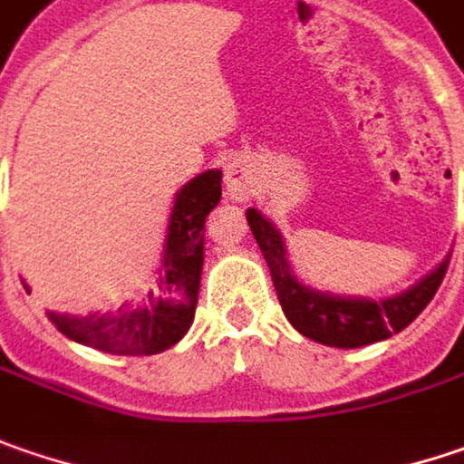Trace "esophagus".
<instances>
[{
  "instance_id": "obj_1",
  "label": "esophagus",
  "mask_w": 464,
  "mask_h": 464,
  "mask_svg": "<svg viewBox=\"0 0 464 464\" xmlns=\"http://www.w3.org/2000/svg\"><path fill=\"white\" fill-rule=\"evenodd\" d=\"M224 190L232 200H247L256 193V169L245 159H232L224 167Z\"/></svg>"
}]
</instances>
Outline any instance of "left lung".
<instances>
[{
    "mask_svg": "<svg viewBox=\"0 0 464 464\" xmlns=\"http://www.w3.org/2000/svg\"><path fill=\"white\" fill-rule=\"evenodd\" d=\"M245 217H247L256 243L266 258L271 279H274V290H276V297L282 303L287 321L300 334L308 336L313 342L342 347V350L382 342V339H389L392 334L410 326L433 300V295L447 274L450 258H452V253H447V258L430 274H426L418 285H412L410 290L400 292V295L382 297V300L342 297V295H332V292L313 290V287H305L303 282H297V276L292 274L287 247H285L279 229L256 208H247Z\"/></svg>",
    "mask_w": 464,
    "mask_h": 464,
    "instance_id": "1",
    "label": "left lung"
}]
</instances>
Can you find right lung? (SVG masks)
Returning <instances> with one entry per match:
<instances>
[{
	"label": "right lung",
	"instance_id": "right-lung-1",
	"mask_svg": "<svg viewBox=\"0 0 464 464\" xmlns=\"http://www.w3.org/2000/svg\"><path fill=\"white\" fill-rule=\"evenodd\" d=\"M219 200V169L198 174L177 193L156 276L159 295L151 292L143 308H120L106 315L49 311L52 324L72 342L111 355H156L169 350L193 324L203 271V227Z\"/></svg>",
	"mask_w": 464,
	"mask_h": 464
}]
</instances>
